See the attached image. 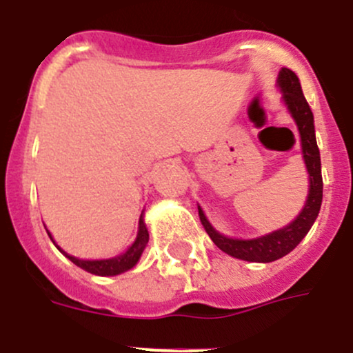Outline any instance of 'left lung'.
Segmentation results:
<instances>
[{
  "mask_svg": "<svg viewBox=\"0 0 353 353\" xmlns=\"http://www.w3.org/2000/svg\"><path fill=\"white\" fill-rule=\"evenodd\" d=\"M278 90L281 91L283 105L288 114L295 121L300 134V146H302L303 163H305L307 176H309V193L305 203L295 219L290 224L268 232L256 238H232L219 232L205 215L203 208L198 205V214L208 232L212 241L224 253L234 259L246 260V262L268 263L288 255L296 248L300 241L307 236L312 224L319 215L321 203H323V174H321V153L316 141V128H314V115L302 93L299 77L293 70L283 67L276 81Z\"/></svg>",
  "mask_w": 353,
  "mask_h": 353,
  "instance_id": "8db88e82",
  "label": "left lung"
}]
</instances>
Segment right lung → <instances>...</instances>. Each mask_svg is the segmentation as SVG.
<instances>
[{"label":"right lung","instance_id":"add662e5","mask_svg":"<svg viewBox=\"0 0 353 353\" xmlns=\"http://www.w3.org/2000/svg\"><path fill=\"white\" fill-rule=\"evenodd\" d=\"M44 228H46V225H44ZM46 232H48V236H50L51 241H53V245L57 246V248L60 250V252L63 253V255L67 256L70 262H74L77 268L84 269V271L91 272V274H97V276H117V274H122V272H128L129 269H132L136 263L139 262V259H141L143 252H145L146 245H148V239H150L148 229H146V224H145V210H143L141 215H139L138 236H136V239L132 241V245L129 246L124 253L110 256V259H77V256H74V255H70V253L65 252L61 246H58L57 241H54L53 236H51V232L48 231V229H46Z\"/></svg>","mask_w":353,"mask_h":353}]
</instances>
